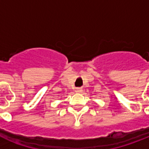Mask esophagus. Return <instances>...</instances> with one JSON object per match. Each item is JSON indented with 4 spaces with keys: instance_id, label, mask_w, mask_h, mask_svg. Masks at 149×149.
<instances>
[{
    "instance_id": "esophagus-1",
    "label": "esophagus",
    "mask_w": 149,
    "mask_h": 149,
    "mask_svg": "<svg viewBox=\"0 0 149 149\" xmlns=\"http://www.w3.org/2000/svg\"><path fill=\"white\" fill-rule=\"evenodd\" d=\"M82 91H83V90H82L81 88H77L75 90V92H76V93H81Z\"/></svg>"
}]
</instances>
